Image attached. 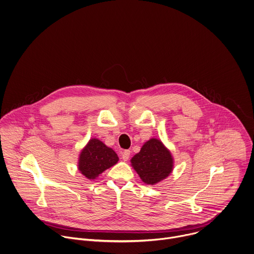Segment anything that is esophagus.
<instances>
[{
    "label": "esophagus",
    "instance_id": "34e87169",
    "mask_svg": "<svg viewBox=\"0 0 254 254\" xmlns=\"http://www.w3.org/2000/svg\"><path fill=\"white\" fill-rule=\"evenodd\" d=\"M130 151L129 150H125V151H123L122 152V154H121V156H122V159L124 160V161H127L128 159H129V157H130Z\"/></svg>",
    "mask_w": 254,
    "mask_h": 254
}]
</instances>
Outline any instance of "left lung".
I'll return each mask as SVG.
<instances>
[{
	"instance_id": "obj_1",
	"label": "left lung",
	"mask_w": 254,
	"mask_h": 254,
	"mask_svg": "<svg viewBox=\"0 0 254 254\" xmlns=\"http://www.w3.org/2000/svg\"><path fill=\"white\" fill-rule=\"evenodd\" d=\"M131 165L145 184L156 185L172 173L174 159L160 140L152 138L131 159Z\"/></svg>"
}]
</instances>
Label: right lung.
<instances>
[{"label":"right lung","instance_id":"1","mask_svg":"<svg viewBox=\"0 0 254 254\" xmlns=\"http://www.w3.org/2000/svg\"><path fill=\"white\" fill-rule=\"evenodd\" d=\"M117 154L103 142L92 138L81 150L78 170L88 180H94L105 170L118 162Z\"/></svg>","mask_w":254,"mask_h":254}]
</instances>
